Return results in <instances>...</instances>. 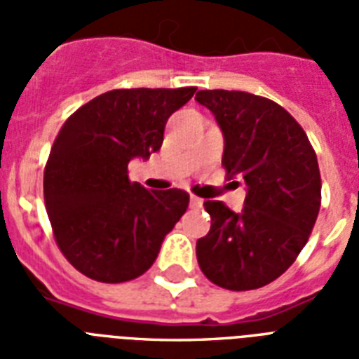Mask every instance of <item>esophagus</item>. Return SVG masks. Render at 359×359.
I'll use <instances>...</instances> for the list:
<instances>
[{
    "instance_id": "esophagus-1",
    "label": "esophagus",
    "mask_w": 359,
    "mask_h": 359,
    "mask_svg": "<svg viewBox=\"0 0 359 359\" xmlns=\"http://www.w3.org/2000/svg\"><path fill=\"white\" fill-rule=\"evenodd\" d=\"M190 207L191 208H201L203 207V199L197 196H191L190 197Z\"/></svg>"
}]
</instances>
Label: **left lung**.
Wrapping results in <instances>:
<instances>
[{
  "label": "left lung",
  "instance_id": "1",
  "mask_svg": "<svg viewBox=\"0 0 359 359\" xmlns=\"http://www.w3.org/2000/svg\"><path fill=\"white\" fill-rule=\"evenodd\" d=\"M225 140L224 163L245 184L242 212L205 201L210 231L197 262L212 283L251 290L278 279L304 250L320 208V171L306 132L273 100L244 91H199ZM236 182V180H235Z\"/></svg>",
  "mask_w": 359,
  "mask_h": 359
}]
</instances>
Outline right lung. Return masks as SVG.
Returning <instances> with one entry per match:
<instances>
[{"instance_id":"obj_1","label":"right lung","mask_w":359,"mask_h":359,"mask_svg":"<svg viewBox=\"0 0 359 359\" xmlns=\"http://www.w3.org/2000/svg\"><path fill=\"white\" fill-rule=\"evenodd\" d=\"M194 93L115 89L76 109L59 130L44 169V203L59 250L87 278H140L186 212L184 190L130 182L128 163L160 151L165 123Z\"/></svg>"}]
</instances>
